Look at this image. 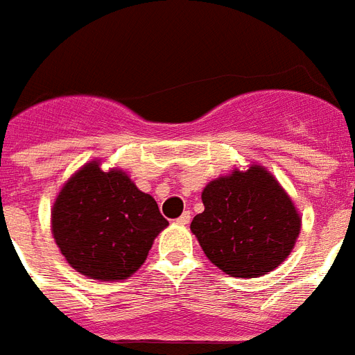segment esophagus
<instances>
[{
  "mask_svg": "<svg viewBox=\"0 0 355 355\" xmlns=\"http://www.w3.org/2000/svg\"><path fill=\"white\" fill-rule=\"evenodd\" d=\"M189 220H191V213H189V211H184V213L177 218V223L178 225H187V223H189Z\"/></svg>",
  "mask_w": 355,
  "mask_h": 355,
  "instance_id": "esophagus-1",
  "label": "esophagus"
}]
</instances>
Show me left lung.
<instances>
[{
	"label": "left lung",
	"instance_id": "obj_1",
	"mask_svg": "<svg viewBox=\"0 0 355 355\" xmlns=\"http://www.w3.org/2000/svg\"><path fill=\"white\" fill-rule=\"evenodd\" d=\"M202 202L191 233L211 263L234 278H258L279 267L302 231L293 198L260 164L211 180Z\"/></svg>",
	"mask_w": 355,
	"mask_h": 355
}]
</instances>
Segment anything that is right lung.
<instances>
[{
    "mask_svg": "<svg viewBox=\"0 0 355 355\" xmlns=\"http://www.w3.org/2000/svg\"><path fill=\"white\" fill-rule=\"evenodd\" d=\"M50 223L71 269L99 282H121L137 272L169 225L153 196L142 193L124 169L104 171L97 159L62 184Z\"/></svg>",
    "mask_w": 355,
    "mask_h": 355,
    "instance_id": "add662e5",
    "label": "right lung"
}]
</instances>
